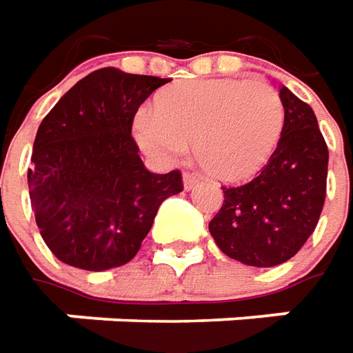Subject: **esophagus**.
Segmentation results:
<instances>
[{
  "label": "esophagus",
  "instance_id": "esophagus-1",
  "mask_svg": "<svg viewBox=\"0 0 353 353\" xmlns=\"http://www.w3.org/2000/svg\"><path fill=\"white\" fill-rule=\"evenodd\" d=\"M197 181H199V176H197V174H191V172H185V174H183V188L185 189H191Z\"/></svg>",
  "mask_w": 353,
  "mask_h": 353
}]
</instances>
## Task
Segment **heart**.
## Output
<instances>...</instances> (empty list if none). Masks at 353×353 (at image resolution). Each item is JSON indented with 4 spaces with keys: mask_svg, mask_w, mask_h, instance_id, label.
Returning <instances> with one entry per match:
<instances>
[{
    "mask_svg": "<svg viewBox=\"0 0 353 353\" xmlns=\"http://www.w3.org/2000/svg\"><path fill=\"white\" fill-rule=\"evenodd\" d=\"M283 105L263 81L207 78L179 81L132 119L140 150L160 164L188 152L189 140L205 172L242 181L270 162L283 132Z\"/></svg>",
    "mask_w": 353,
    "mask_h": 353,
    "instance_id": "b5f03b06",
    "label": "heart"
}]
</instances>
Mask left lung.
Here are the masks:
<instances>
[{"instance_id":"8db88e82","label":"left lung","mask_w":353,"mask_h":353,"mask_svg":"<svg viewBox=\"0 0 353 353\" xmlns=\"http://www.w3.org/2000/svg\"><path fill=\"white\" fill-rule=\"evenodd\" d=\"M283 132L270 162L254 179L223 188L225 201L209 223L228 258L254 268L291 260L314 232L326 197L328 146L316 115L287 88Z\"/></svg>"}]
</instances>
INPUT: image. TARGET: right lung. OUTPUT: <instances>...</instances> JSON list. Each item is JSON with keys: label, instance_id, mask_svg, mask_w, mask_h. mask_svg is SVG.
Here are the masks:
<instances>
[{"label": "right lung", "instance_id": "1", "mask_svg": "<svg viewBox=\"0 0 353 353\" xmlns=\"http://www.w3.org/2000/svg\"><path fill=\"white\" fill-rule=\"evenodd\" d=\"M170 79L101 68L44 117L27 174L37 226L60 261L103 272L130 261L181 172H148L132 139L139 107Z\"/></svg>", "mask_w": 353, "mask_h": 353}]
</instances>
